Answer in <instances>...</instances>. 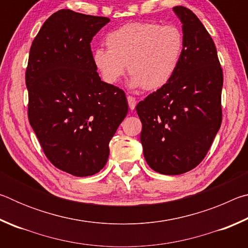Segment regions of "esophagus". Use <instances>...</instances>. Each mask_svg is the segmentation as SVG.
<instances>
[{
	"label": "esophagus",
	"instance_id": "34e87169",
	"mask_svg": "<svg viewBox=\"0 0 248 248\" xmlns=\"http://www.w3.org/2000/svg\"><path fill=\"white\" fill-rule=\"evenodd\" d=\"M128 104H129V108L131 109V110H133L134 108H136V105H137V100L134 97H132V96H128Z\"/></svg>",
	"mask_w": 248,
	"mask_h": 248
}]
</instances>
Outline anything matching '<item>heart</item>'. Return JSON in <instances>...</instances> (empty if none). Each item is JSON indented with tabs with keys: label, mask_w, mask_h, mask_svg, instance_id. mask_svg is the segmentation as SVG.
<instances>
[{
	"label": "heart",
	"mask_w": 248,
	"mask_h": 248,
	"mask_svg": "<svg viewBox=\"0 0 248 248\" xmlns=\"http://www.w3.org/2000/svg\"><path fill=\"white\" fill-rule=\"evenodd\" d=\"M108 49L98 48L93 62L108 84L120 81L128 65L130 85L155 91L171 81L179 68L185 37L176 25L155 22L124 24L106 37Z\"/></svg>",
	"instance_id": "heart-1"
}]
</instances>
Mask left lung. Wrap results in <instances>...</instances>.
Listing matches in <instances>:
<instances>
[{
  "label": "left lung",
  "instance_id": "1",
  "mask_svg": "<svg viewBox=\"0 0 248 248\" xmlns=\"http://www.w3.org/2000/svg\"><path fill=\"white\" fill-rule=\"evenodd\" d=\"M185 49L175 77L137 105L140 140L151 169L179 175L199 165L222 123L223 72L216 45L189 8L175 6Z\"/></svg>",
  "mask_w": 248,
  "mask_h": 248
}]
</instances>
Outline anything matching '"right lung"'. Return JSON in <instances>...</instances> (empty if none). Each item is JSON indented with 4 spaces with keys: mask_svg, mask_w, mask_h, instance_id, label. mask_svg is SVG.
<instances>
[{
    "mask_svg": "<svg viewBox=\"0 0 248 248\" xmlns=\"http://www.w3.org/2000/svg\"><path fill=\"white\" fill-rule=\"evenodd\" d=\"M109 20L60 10L29 51V124L49 161L78 177L106 165L109 142L128 114L124 92L103 82L93 62L91 41Z\"/></svg>",
    "mask_w": 248,
    "mask_h": 248,
    "instance_id": "right-lung-1",
    "label": "right lung"
}]
</instances>
